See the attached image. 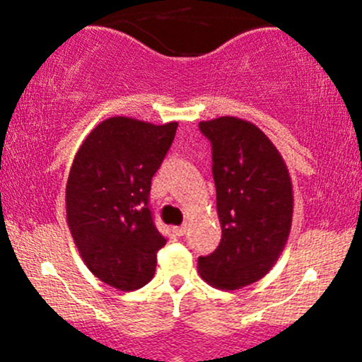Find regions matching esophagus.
I'll use <instances>...</instances> for the list:
<instances>
[{
  "instance_id": "1",
  "label": "esophagus",
  "mask_w": 362,
  "mask_h": 362,
  "mask_svg": "<svg viewBox=\"0 0 362 362\" xmlns=\"http://www.w3.org/2000/svg\"><path fill=\"white\" fill-rule=\"evenodd\" d=\"M173 233H175L177 236H184L187 233V224H182V226L173 228Z\"/></svg>"
}]
</instances>
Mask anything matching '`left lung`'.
<instances>
[{
    "instance_id": "left-lung-1",
    "label": "left lung",
    "mask_w": 362,
    "mask_h": 362,
    "mask_svg": "<svg viewBox=\"0 0 362 362\" xmlns=\"http://www.w3.org/2000/svg\"><path fill=\"white\" fill-rule=\"evenodd\" d=\"M213 149L221 242L197 269L207 284L240 289L272 269L288 242L293 185L281 153L255 124L236 117L199 122Z\"/></svg>"
}]
</instances>
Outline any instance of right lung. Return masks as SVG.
Masks as SVG:
<instances>
[{
  "instance_id": "1",
  "label": "right lung",
  "mask_w": 362,
  "mask_h": 362,
  "mask_svg": "<svg viewBox=\"0 0 362 362\" xmlns=\"http://www.w3.org/2000/svg\"><path fill=\"white\" fill-rule=\"evenodd\" d=\"M177 126L105 119L74 156L66 185L69 231L86 267L115 289H139L155 276L167 238L153 221L149 190Z\"/></svg>"
}]
</instances>
